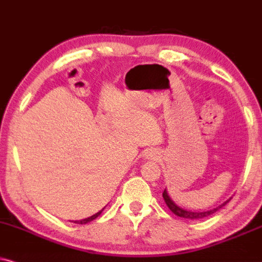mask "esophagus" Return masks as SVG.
<instances>
[{"label": "esophagus", "instance_id": "esophagus-1", "mask_svg": "<svg viewBox=\"0 0 262 262\" xmlns=\"http://www.w3.org/2000/svg\"><path fill=\"white\" fill-rule=\"evenodd\" d=\"M146 156H147V158H150V160H156V158H157V152L150 150L146 152Z\"/></svg>", "mask_w": 262, "mask_h": 262}]
</instances>
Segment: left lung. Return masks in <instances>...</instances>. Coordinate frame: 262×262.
Instances as JSON below:
<instances>
[{
	"label": "left lung",
	"mask_w": 262,
	"mask_h": 262,
	"mask_svg": "<svg viewBox=\"0 0 262 262\" xmlns=\"http://www.w3.org/2000/svg\"><path fill=\"white\" fill-rule=\"evenodd\" d=\"M162 196H163L165 204H167V207L169 208L171 213H174L177 216L184 217V219H190V220H198V219H203V217L209 216V215L214 214L216 210H219L220 208H223L224 205L226 204L228 201H230V200H227L226 202H224L223 204H220L219 207L214 208V209H210V210H190V209H186V208L180 207V205L175 203V202L171 200L169 193H168L167 188H165Z\"/></svg>",
	"instance_id": "left-lung-1"
}]
</instances>
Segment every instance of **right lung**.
I'll return each mask as SVG.
<instances>
[{"label":"right lung","instance_id":"obj_1","mask_svg":"<svg viewBox=\"0 0 262 262\" xmlns=\"http://www.w3.org/2000/svg\"><path fill=\"white\" fill-rule=\"evenodd\" d=\"M102 210H104V208H102V209L100 210V211H98L97 214H94V215H92V216H89V217H85V219H82V220H76V221H74L75 224H81V225H83V224H87V223H91V221H93L94 219H97V217L99 216V215H100L101 213H102Z\"/></svg>","mask_w":262,"mask_h":262}]
</instances>
